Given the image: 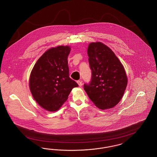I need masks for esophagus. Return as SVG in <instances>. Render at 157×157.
Segmentation results:
<instances>
[{
    "instance_id": "obj_1",
    "label": "esophagus",
    "mask_w": 157,
    "mask_h": 157,
    "mask_svg": "<svg viewBox=\"0 0 157 157\" xmlns=\"http://www.w3.org/2000/svg\"><path fill=\"white\" fill-rule=\"evenodd\" d=\"M77 83H78V85H79V86H82V81H77Z\"/></svg>"
}]
</instances>
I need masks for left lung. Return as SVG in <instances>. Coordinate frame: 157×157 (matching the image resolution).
Here are the masks:
<instances>
[{
	"label": "left lung",
	"mask_w": 157,
	"mask_h": 157,
	"mask_svg": "<svg viewBox=\"0 0 157 157\" xmlns=\"http://www.w3.org/2000/svg\"><path fill=\"white\" fill-rule=\"evenodd\" d=\"M92 78L83 87L90 99L101 109L114 107L120 102L128 83L125 69L112 50L100 42L88 45Z\"/></svg>",
	"instance_id": "obj_1"
}]
</instances>
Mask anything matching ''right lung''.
Returning <instances> with one entry per match:
<instances>
[{"mask_svg": "<svg viewBox=\"0 0 157 157\" xmlns=\"http://www.w3.org/2000/svg\"><path fill=\"white\" fill-rule=\"evenodd\" d=\"M69 46H58L47 50L37 60L29 78V89L34 99L45 110L58 111L78 85L69 75Z\"/></svg>", "mask_w": 157, "mask_h": 157, "instance_id": "obj_1", "label": "right lung"}]
</instances>
